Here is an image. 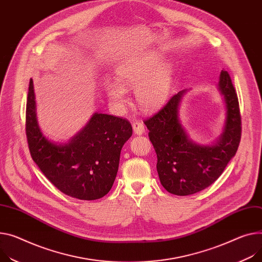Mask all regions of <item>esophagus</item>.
<instances>
[{"label": "esophagus", "mask_w": 262, "mask_h": 262, "mask_svg": "<svg viewBox=\"0 0 262 262\" xmlns=\"http://www.w3.org/2000/svg\"><path fill=\"white\" fill-rule=\"evenodd\" d=\"M132 127H133V131L135 134L137 135H142L145 131V126L142 122H134L132 124Z\"/></svg>", "instance_id": "esophagus-1"}]
</instances>
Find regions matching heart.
Returning <instances> with one entry per match:
<instances>
[{
    "label": "heart",
    "instance_id": "obj_1",
    "mask_svg": "<svg viewBox=\"0 0 262 262\" xmlns=\"http://www.w3.org/2000/svg\"><path fill=\"white\" fill-rule=\"evenodd\" d=\"M165 56L160 52H149L120 64L115 70L118 83L105 85L111 102L123 107L128 100L127 89L135 88L136 99L144 110L154 111L168 99L173 80L170 65H163Z\"/></svg>",
    "mask_w": 262,
    "mask_h": 262
}]
</instances>
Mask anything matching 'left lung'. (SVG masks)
<instances>
[{
    "instance_id": "1",
    "label": "left lung",
    "mask_w": 262,
    "mask_h": 262,
    "mask_svg": "<svg viewBox=\"0 0 262 262\" xmlns=\"http://www.w3.org/2000/svg\"><path fill=\"white\" fill-rule=\"evenodd\" d=\"M219 89L227 105L225 131L213 146L189 139L178 120V107L185 91L171 96L165 106L144 120L157 155L160 184L171 194L186 196L203 191L223 174L236 154L241 138V116L236 90L228 71L220 73Z\"/></svg>"
}]
</instances>
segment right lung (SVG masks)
<instances>
[{"label": "right lung", "mask_w": 262, "mask_h": 262, "mask_svg": "<svg viewBox=\"0 0 262 262\" xmlns=\"http://www.w3.org/2000/svg\"><path fill=\"white\" fill-rule=\"evenodd\" d=\"M25 130L30 155L39 170L59 191L80 200L102 198L111 190L120 150L132 135L126 118L95 113L69 144H52L37 126L32 79Z\"/></svg>", "instance_id": "obj_1"}]
</instances>
